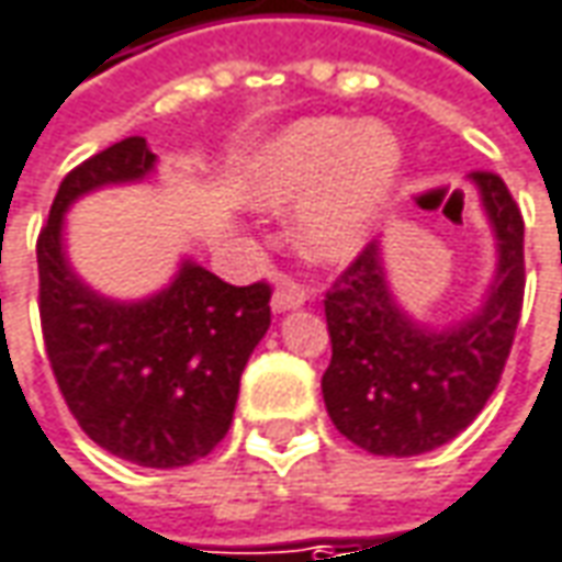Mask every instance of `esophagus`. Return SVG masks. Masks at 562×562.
<instances>
[{
	"instance_id": "34e87169",
	"label": "esophagus",
	"mask_w": 562,
	"mask_h": 562,
	"mask_svg": "<svg viewBox=\"0 0 562 562\" xmlns=\"http://www.w3.org/2000/svg\"><path fill=\"white\" fill-rule=\"evenodd\" d=\"M307 301V289L295 280H282L277 285V292H273V311L285 313V311H295Z\"/></svg>"
}]
</instances>
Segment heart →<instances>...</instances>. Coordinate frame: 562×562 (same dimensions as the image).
Instances as JSON below:
<instances>
[{
  "mask_svg": "<svg viewBox=\"0 0 562 562\" xmlns=\"http://www.w3.org/2000/svg\"><path fill=\"white\" fill-rule=\"evenodd\" d=\"M400 144L384 125L307 120L282 135L251 175L261 205L301 202L297 246L319 261H345L366 246L400 178Z\"/></svg>",
  "mask_w": 562,
  "mask_h": 562,
  "instance_id": "heart-1",
  "label": "heart"
}]
</instances>
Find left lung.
I'll return each instance as SVG.
<instances>
[{
    "instance_id": "obj_1",
    "label": "left lung",
    "mask_w": 562,
    "mask_h": 562,
    "mask_svg": "<svg viewBox=\"0 0 562 562\" xmlns=\"http://www.w3.org/2000/svg\"><path fill=\"white\" fill-rule=\"evenodd\" d=\"M473 184L498 236V277L483 311L446 331L412 323L393 304L378 243L326 292L331 362L323 400L331 425L372 456L409 458L456 440L498 387L526 289L522 215L495 171Z\"/></svg>"
}]
</instances>
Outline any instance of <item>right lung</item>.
<instances>
[{
  "mask_svg": "<svg viewBox=\"0 0 562 562\" xmlns=\"http://www.w3.org/2000/svg\"><path fill=\"white\" fill-rule=\"evenodd\" d=\"M153 169L144 137L94 153L60 181L36 239L40 319L60 396L91 440L140 468H184L224 440L239 375L270 326V282L231 285L187 261L166 292L116 304L72 277L64 212Z\"/></svg>",
  "mask_w": 562,
  "mask_h": 562,
  "instance_id": "add662e5",
  "label": "right lung"
}]
</instances>
